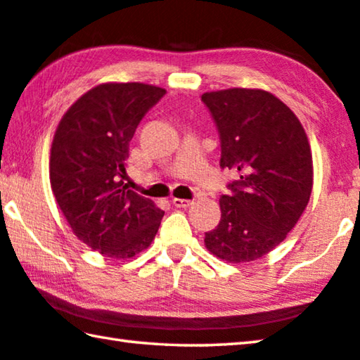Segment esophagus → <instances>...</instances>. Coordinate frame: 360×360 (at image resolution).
Segmentation results:
<instances>
[{"instance_id":"1","label":"esophagus","mask_w":360,"mask_h":360,"mask_svg":"<svg viewBox=\"0 0 360 360\" xmlns=\"http://www.w3.org/2000/svg\"><path fill=\"white\" fill-rule=\"evenodd\" d=\"M173 205L176 208H188L192 205L191 200H184V198H173Z\"/></svg>"}]
</instances>
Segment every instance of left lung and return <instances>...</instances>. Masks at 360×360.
<instances>
[{
    "instance_id": "left-lung-1",
    "label": "left lung",
    "mask_w": 360,
    "mask_h": 360,
    "mask_svg": "<svg viewBox=\"0 0 360 360\" xmlns=\"http://www.w3.org/2000/svg\"><path fill=\"white\" fill-rule=\"evenodd\" d=\"M202 100L221 135V167L240 179L219 200L221 221L205 233L217 259L245 264L285 240L313 191V157L292 109L262 89L206 92Z\"/></svg>"
}]
</instances>
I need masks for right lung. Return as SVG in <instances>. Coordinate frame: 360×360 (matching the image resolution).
Listing matches in <instances>:
<instances>
[{"mask_svg":"<svg viewBox=\"0 0 360 360\" xmlns=\"http://www.w3.org/2000/svg\"><path fill=\"white\" fill-rule=\"evenodd\" d=\"M167 94L143 82H105L72 103L53 135L49 162L58 208L79 240L111 259L150 246L165 211L124 184L133 135Z\"/></svg>","mask_w":360,"mask_h":360,"instance_id":"obj_1","label":"right lung"}]
</instances>
